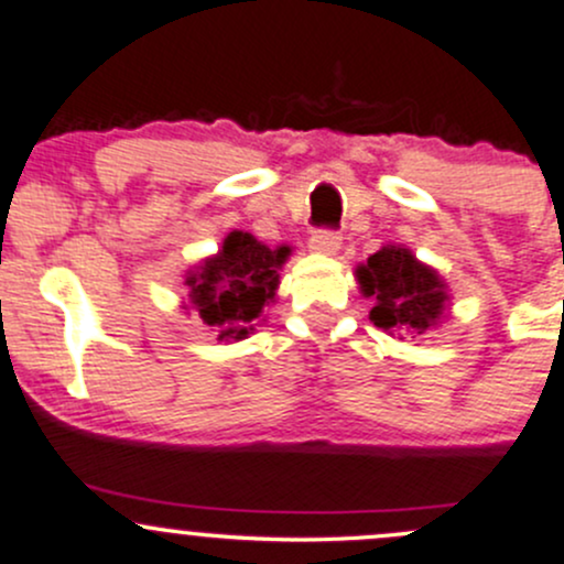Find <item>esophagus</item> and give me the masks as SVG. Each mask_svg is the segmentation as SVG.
<instances>
[{
  "label": "esophagus",
  "mask_w": 564,
  "mask_h": 564,
  "mask_svg": "<svg viewBox=\"0 0 564 564\" xmlns=\"http://www.w3.org/2000/svg\"><path fill=\"white\" fill-rule=\"evenodd\" d=\"M308 250L317 252V256H336L341 250V236L333 231H314L308 239Z\"/></svg>",
  "instance_id": "1"
}]
</instances>
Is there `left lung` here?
I'll use <instances>...</instances> for the list:
<instances>
[{
	"mask_svg": "<svg viewBox=\"0 0 564 564\" xmlns=\"http://www.w3.org/2000/svg\"><path fill=\"white\" fill-rule=\"evenodd\" d=\"M355 276L360 293L373 299L371 323L390 336H422L449 312L444 276L403 245H384L357 265Z\"/></svg>",
	"mask_w": 564,
	"mask_h": 564,
	"instance_id": "obj_1",
	"label": "left lung"
}]
</instances>
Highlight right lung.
Instances as JSON below:
<instances>
[{
	"label": "right lung",
	"mask_w": 564,
	"mask_h": 564,
	"mask_svg": "<svg viewBox=\"0 0 564 564\" xmlns=\"http://www.w3.org/2000/svg\"><path fill=\"white\" fill-rule=\"evenodd\" d=\"M290 247L271 250L247 231H231L215 256L185 271V312H196L217 333V341H241L265 323V306L276 301L280 271Z\"/></svg>",
	"instance_id": "1"
}]
</instances>
